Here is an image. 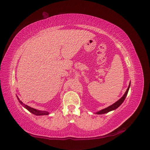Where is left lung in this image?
I'll use <instances>...</instances> for the list:
<instances>
[{
  "mask_svg": "<svg viewBox=\"0 0 150 150\" xmlns=\"http://www.w3.org/2000/svg\"><path fill=\"white\" fill-rule=\"evenodd\" d=\"M129 87H130V84H129V86H128V89H127L126 93H125V94L123 95V96H122L121 99H120L118 101H116L115 103L112 104V105L110 106L109 107H108V108H105V109H103V110H101V111H99L97 112L96 114H98V115L104 114V113H107V112H110V111H112V110H116V108H118V107L121 105V104L122 103H123V101H125V98H126V96H127V94H128V91H129Z\"/></svg>",
  "mask_w": 150,
  "mask_h": 150,
  "instance_id": "obj_1",
  "label": "left lung"
}]
</instances>
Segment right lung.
<instances>
[{"label":"right lung","instance_id":"right-lung-1","mask_svg":"<svg viewBox=\"0 0 150 150\" xmlns=\"http://www.w3.org/2000/svg\"><path fill=\"white\" fill-rule=\"evenodd\" d=\"M18 99H19V101L20 102V103L22 104V105H23V106H24L27 110H28V111H29L30 112L33 113V114L35 115H37V116H40V115H47L49 114V112H47V111H39V110H35V109L33 108H31L28 105H26V104H24L23 103H22L21 101L19 100V98H17Z\"/></svg>","mask_w":150,"mask_h":150}]
</instances>
